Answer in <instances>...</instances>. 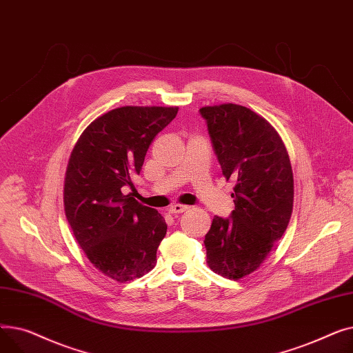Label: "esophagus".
Instances as JSON below:
<instances>
[{
	"label": "esophagus",
	"mask_w": 353,
	"mask_h": 353,
	"mask_svg": "<svg viewBox=\"0 0 353 353\" xmlns=\"http://www.w3.org/2000/svg\"><path fill=\"white\" fill-rule=\"evenodd\" d=\"M189 208L188 206H183V205H174L170 208V213H174V214H179V213H183L186 212Z\"/></svg>",
	"instance_id": "obj_1"
}]
</instances>
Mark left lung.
Returning a JSON list of instances; mask_svg holds the SVG:
<instances>
[{
    "label": "left lung",
    "mask_w": 353,
    "mask_h": 353,
    "mask_svg": "<svg viewBox=\"0 0 353 353\" xmlns=\"http://www.w3.org/2000/svg\"><path fill=\"white\" fill-rule=\"evenodd\" d=\"M223 176L236 180L234 210L214 216L205 236L208 265L229 279L261 268L292 216L293 173L286 147L268 120L248 107L200 108Z\"/></svg>",
    "instance_id": "obj_1"
}]
</instances>
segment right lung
Listing matches in <instances>:
<instances>
[{
	"label": "right lung",
	"mask_w": 353,
	"mask_h": 353,
	"mask_svg": "<svg viewBox=\"0 0 353 353\" xmlns=\"http://www.w3.org/2000/svg\"><path fill=\"white\" fill-rule=\"evenodd\" d=\"M179 107L124 105L92 121L74 145L64 179V210L88 261L120 283L156 266L163 216L140 205L134 177L153 139Z\"/></svg>",
	"instance_id": "1"
}]
</instances>
